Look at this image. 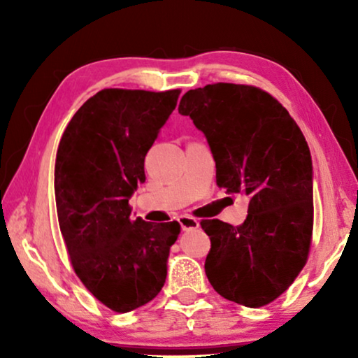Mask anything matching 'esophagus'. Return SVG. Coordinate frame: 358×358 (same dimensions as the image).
<instances>
[{
  "mask_svg": "<svg viewBox=\"0 0 358 358\" xmlns=\"http://www.w3.org/2000/svg\"><path fill=\"white\" fill-rule=\"evenodd\" d=\"M179 223H180V228H182V231H189V229H197L200 227L199 220L190 217V215H180Z\"/></svg>",
  "mask_w": 358,
  "mask_h": 358,
  "instance_id": "obj_1",
  "label": "esophagus"
}]
</instances>
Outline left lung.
Segmentation results:
<instances>
[{
    "mask_svg": "<svg viewBox=\"0 0 358 358\" xmlns=\"http://www.w3.org/2000/svg\"><path fill=\"white\" fill-rule=\"evenodd\" d=\"M179 114L202 130L217 184L249 197L233 227L202 220L210 236L205 273L215 292L249 308L282 295L308 261L313 238V166L300 127L261 87L215 83L185 92Z\"/></svg>",
    "mask_w": 358,
    "mask_h": 358,
    "instance_id": "8db88e82",
    "label": "left lung"
}]
</instances>
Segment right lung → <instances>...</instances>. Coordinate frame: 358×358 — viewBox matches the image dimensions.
I'll list each match as a JSON object with an SVG mask.
<instances>
[{
    "label": "right lung",
    "instance_id": "obj_1",
    "mask_svg": "<svg viewBox=\"0 0 358 358\" xmlns=\"http://www.w3.org/2000/svg\"><path fill=\"white\" fill-rule=\"evenodd\" d=\"M180 90H102L63 131L55 161L62 236L78 278L102 305L129 313L153 300L168 273L178 222L130 217L145 182V156L178 104Z\"/></svg>",
    "mask_w": 358,
    "mask_h": 358
}]
</instances>
